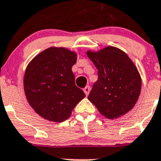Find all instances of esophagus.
Masks as SVG:
<instances>
[{"label": "esophagus", "instance_id": "esophagus-1", "mask_svg": "<svg viewBox=\"0 0 161 161\" xmlns=\"http://www.w3.org/2000/svg\"><path fill=\"white\" fill-rule=\"evenodd\" d=\"M83 90H84V92H85V95H86V96H88L89 93V91H90V87H89V85H87V86H86V87L83 89Z\"/></svg>", "mask_w": 161, "mask_h": 161}]
</instances>
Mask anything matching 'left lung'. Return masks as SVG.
Returning <instances> with one entry per match:
<instances>
[{
    "label": "left lung",
    "instance_id": "1",
    "mask_svg": "<svg viewBox=\"0 0 161 161\" xmlns=\"http://www.w3.org/2000/svg\"><path fill=\"white\" fill-rule=\"evenodd\" d=\"M97 68L98 79L88 99L103 116L118 119L135 106L141 90L137 68L124 52L106 47L98 52H87Z\"/></svg>",
    "mask_w": 161,
    "mask_h": 161
}]
</instances>
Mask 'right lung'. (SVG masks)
<instances>
[{
    "mask_svg": "<svg viewBox=\"0 0 161 161\" xmlns=\"http://www.w3.org/2000/svg\"><path fill=\"white\" fill-rule=\"evenodd\" d=\"M76 52L64 47H49L30 62L24 75V90L28 102L43 119L60 123L85 97L76 86L72 68Z\"/></svg>",
    "mask_w": 161,
    "mask_h": 161,
    "instance_id": "add662e5",
    "label": "right lung"
}]
</instances>
